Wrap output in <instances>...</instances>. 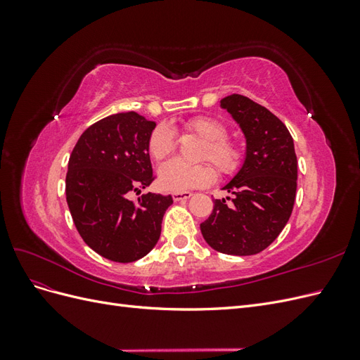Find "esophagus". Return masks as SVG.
Listing matches in <instances>:
<instances>
[{
	"label": "esophagus",
	"instance_id": "1",
	"mask_svg": "<svg viewBox=\"0 0 360 360\" xmlns=\"http://www.w3.org/2000/svg\"><path fill=\"white\" fill-rule=\"evenodd\" d=\"M192 197V193L191 192H188V191H183V192H174L172 193V198H174V201H184V200H188V198H191Z\"/></svg>",
	"mask_w": 360,
	"mask_h": 360
}]
</instances>
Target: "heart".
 I'll return each mask as SVG.
<instances>
[{
	"label": "heart",
	"instance_id": "1",
	"mask_svg": "<svg viewBox=\"0 0 360 360\" xmlns=\"http://www.w3.org/2000/svg\"><path fill=\"white\" fill-rule=\"evenodd\" d=\"M184 129L204 141L198 159L210 160L222 176H231L243 163V147L237 139L228 136V127L221 120L210 115H198L188 120ZM177 141L167 124L156 126L148 136L147 148L155 160H163L176 150ZM216 171L207 162L186 163L172 159L159 168V183L163 189L183 192L205 188L214 180Z\"/></svg>",
	"mask_w": 360,
	"mask_h": 360
}]
</instances>
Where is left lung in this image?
I'll use <instances>...</instances> for the list:
<instances>
[{
	"label": "left lung",
	"mask_w": 360,
	"mask_h": 360,
	"mask_svg": "<svg viewBox=\"0 0 360 360\" xmlns=\"http://www.w3.org/2000/svg\"><path fill=\"white\" fill-rule=\"evenodd\" d=\"M222 108L240 124L248 141L246 159L224 191L233 198L214 200L200 228L217 252L255 255L287 225L297 189V156L287 126L267 108L242 94L226 96Z\"/></svg>",
	"instance_id": "left-lung-1"
}]
</instances>
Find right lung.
<instances>
[{"label":"right lung","mask_w":360,"mask_h":360,"mask_svg":"<svg viewBox=\"0 0 360 360\" xmlns=\"http://www.w3.org/2000/svg\"><path fill=\"white\" fill-rule=\"evenodd\" d=\"M156 123L134 111L105 117L76 143L66 176V200L82 240L115 263L147 255L160 237L171 195L146 193L156 176L148 136Z\"/></svg>","instance_id":"1"}]
</instances>
